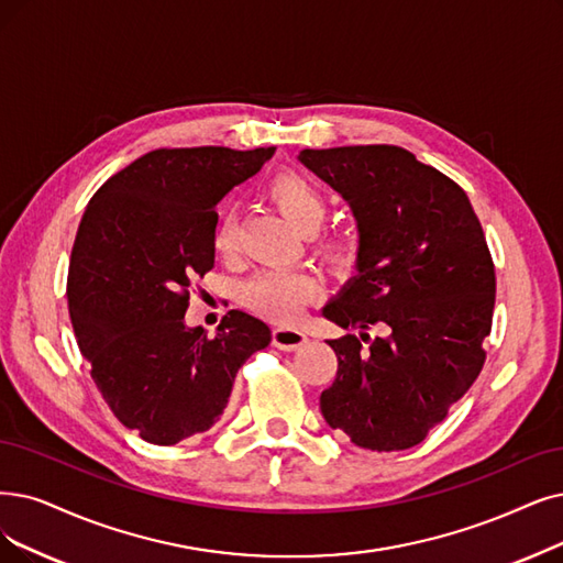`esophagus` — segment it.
I'll use <instances>...</instances> for the list:
<instances>
[{
	"label": "esophagus",
	"mask_w": 563,
	"mask_h": 563,
	"mask_svg": "<svg viewBox=\"0 0 563 563\" xmlns=\"http://www.w3.org/2000/svg\"><path fill=\"white\" fill-rule=\"evenodd\" d=\"M305 342H307V334H305L302 330H298V328H286V325H282V328H275V330H273V344H275L277 349H282V351H296V349H300Z\"/></svg>",
	"instance_id": "1"
}]
</instances>
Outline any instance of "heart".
Returning <instances> with one entry per match:
<instances>
[{"instance_id":"b5f03b06","label":"heart","mask_w":563,"mask_h":563,"mask_svg":"<svg viewBox=\"0 0 563 563\" xmlns=\"http://www.w3.org/2000/svg\"><path fill=\"white\" fill-rule=\"evenodd\" d=\"M267 196L282 210V214L294 223L302 235H313L325 221L328 206L323 194L313 187L307 177L294 170H284L269 179ZM238 242L235 212H223L214 231V246L219 252H231ZM323 254L334 265H346L353 256L351 244L332 240L323 244ZM321 282L309 273H290V269H265L242 288L244 305L269 321L290 323L296 321L305 307L321 298Z\"/></svg>"}]
</instances>
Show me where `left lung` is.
I'll use <instances>...</instances> for the list:
<instances>
[{"instance_id": "8db88e82", "label": "left lung", "mask_w": 563, "mask_h": 563, "mask_svg": "<svg viewBox=\"0 0 563 563\" xmlns=\"http://www.w3.org/2000/svg\"><path fill=\"white\" fill-rule=\"evenodd\" d=\"M300 164L340 191L357 227L355 277L323 317L355 328L328 344L334 384L321 413L367 451L420 443L483 369L494 265L466 194L397 145L302 150ZM384 335L374 341L366 330Z\"/></svg>"}]
</instances>
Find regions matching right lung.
Listing matches in <instances>:
<instances>
[{
    "mask_svg": "<svg viewBox=\"0 0 563 563\" xmlns=\"http://www.w3.org/2000/svg\"><path fill=\"white\" fill-rule=\"evenodd\" d=\"M275 147L154 150L92 196L69 263L80 353L118 420L154 445L208 432L244 360L273 340L231 309L214 336L185 323L189 286L214 267L217 206Z\"/></svg>",
    "mask_w": 563,
    "mask_h": 563,
    "instance_id": "obj_1",
    "label": "right lung"
}]
</instances>
